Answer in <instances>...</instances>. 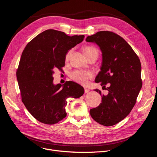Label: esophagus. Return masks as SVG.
<instances>
[{"mask_svg": "<svg viewBox=\"0 0 157 157\" xmlns=\"http://www.w3.org/2000/svg\"><path fill=\"white\" fill-rule=\"evenodd\" d=\"M89 91V89L84 87V93H87Z\"/></svg>", "mask_w": 157, "mask_h": 157, "instance_id": "1", "label": "esophagus"}]
</instances>
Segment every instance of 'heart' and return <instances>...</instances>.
Instances as JSON below:
<instances>
[{"label": "heart", "instance_id": "1", "mask_svg": "<svg viewBox=\"0 0 157 157\" xmlns=\"http://www.w3.org/2000/svg\"><path fill=\"white\" fill-rule=\"evenodd\" d=\"M73 49L71 48L67 52L65 55V59L68 61L71 57ZM84 53L87 57V58H90L93 56H98L99 51L98 50L93 46H86L84 48ZM94 76V73L90 70H76L72 71L70 73V78L75 81V82L86 86L89 83V80L93 78Z\"/></svg>", "mask_w": 157, "mask_h": 157}]
</instances>
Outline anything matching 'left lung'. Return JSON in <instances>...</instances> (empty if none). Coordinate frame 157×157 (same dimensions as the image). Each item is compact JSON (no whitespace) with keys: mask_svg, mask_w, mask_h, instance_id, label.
<instances>
[{"mask_svg":"<svg viewBox=\"0 0 157 157\" xmlns=\"http://www.w3.org/2000/svg\"><path fill=\"white\" fill-rule=\"evenodd\" d=\"M86 41L96 43L101 50L102 62L95 82L109 92L89 113L99 124L114 125L126 117L136 103L142 86L141 63L128 43L114 32L100 31L87 36ZM95 91L101 95L99 89Z\"/></svg>","mask_w":157,"mask_h":157,"instance_id":"1","label":"left lung"}]
</instances>
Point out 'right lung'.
Wrapping results in <instances>:
<instances>
[{
	"label": "right lung",
	"mask_w": 157,
	"mask_h": 157,
	"mask_svg": "<svg viewBox=\"0 0 157 157\" xmlns=\"http://www.w3.org/2000/svg\"><path fill=\"white\" fill-rule=\"evenodd\" d=\"M84 38L50 29L36 36L22 52L17 70L21 101L39 122L58 123L66 116L67 98L83 95L84 88L73 81H66L62 87L60 84L55 85L53 74L64 66L67 52Z\"/></svg>",
	"instance_id": "1"
}]
</instances>
